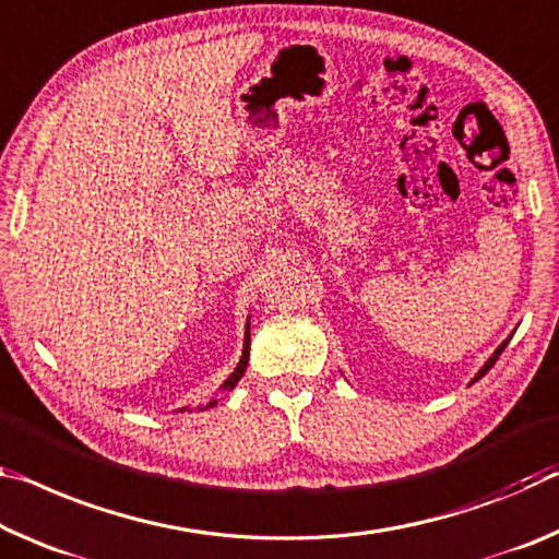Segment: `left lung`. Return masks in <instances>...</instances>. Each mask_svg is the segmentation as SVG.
<instances>
[{
	"label": "left lung",
	"mask_w": 559,
	"mask_h": 559,
	"mask_svg": "<svg viewBox=\"0 0 559 559\" xmlns=\"http://www.w3.org/2000/svg\"><path fill=\"white\" fill-rule=\"evenodd\" d=\"M510 338H512V335H510ZM510 338H508V341H502V343L498 345V350H495V353H492V356H490V358H487V362H485V366H483L480 370H477V373H475V378L471 380V383H477V380H480V378H483V376L487 373V370H490V368L495 366V360H498V358H500V353L504 350V345H508V343H510Z\"/></svg>",
	"instance_id": "left-lung-1"
}]
</instances>
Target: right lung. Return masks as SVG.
Listing matches in <instances>:
<instances>
[{
    "mask_svg": "<svg viewBox=\"0 0 559 559\" xmlns=\"http://www.w3.org/2000/svg\"><path fill=\"white\" fill-rule=\"evenodd\" d=\"M248 356H251V325H248V321H246V333H243V353H241V360H238V366L234 368V373L228 376L224 383L218 385V391L209 397L206 403H201V405H197V407H191V405H186V407H179V411L176 413H193V411H206V407H214V405H218V393H231L234 388H236V383L238 380L243 378V373H246V366H248Z\"/></svg>",
    "mask_w": 559,
    "mask_h": 559,
    "instance_id": "1",
    "label": "right lung"
}]
</instances>
